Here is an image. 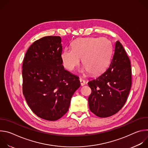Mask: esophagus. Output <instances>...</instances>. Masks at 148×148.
Here are the masks:
<instances>
[{
    "label": "esophagus",
    "mask_w": 148,
    "mask_h": 148,
    "mask_svg": "<svg viewBox=\"0 0 148 148\" xmlns=\"http://www.w3.org/2000/svg\"><path fill=\"white\" fill-rule=\"evenodd\" d=\"M79 82H80V84L81 86H83L86 84V81L82 79H79Z\"/></svg>",
    "instance_id": "1"
}]
</instances>
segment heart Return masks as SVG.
Here are the masks:
<instances>
[{"mask_svg": "<svg viewBox=\"0 0 148 148\" xmlns=\"http://www.w3.org/2000/svg\"><path fill=\"white\" fill-rule=\"evenodd\" d=\"M72 50L64 49L61 54L64 67L73 71L79 64L80 58L84 67L82 73L89 71L91 74H98L106 69L111 61L112 45L105 37H86L75 40L71 45Z\"/></svg>", "mask_w": 148, "mask_h": 148, "instance_id": "1", "label": "heart"}]
</instances>
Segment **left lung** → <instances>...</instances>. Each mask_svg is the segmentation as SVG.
Segmentation results:
<instances>
[{
  "mask_svg": "<svg viewBox=\"0 0 148 148\" xmlns=\"http://www.w3.org/2000/svg\"><path fill=\"white\" fill-rule=\"evenodd\" d=\"M91 89L88 97L90 111L105 118L117 113L125 105L132 85L130 60L119 41L109 67L88 83Z\"/></svg>",
  "mask_w": 148,
  "mask_h": 148,
  "instance_id": "8db88e82",
  "label": "left lung"
}]
</instances>
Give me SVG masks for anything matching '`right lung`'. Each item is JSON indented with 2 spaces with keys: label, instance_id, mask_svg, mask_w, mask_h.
<instances>
[{
  "label": "right lung",
  "instance_id": "1",
  "mask_svg": "<svg viewBox=\"0 0 148 148\" xmlns=\"http://www.w3.org/2000/svg\"><path fill=\"white\" fill-rule=\"evenodd\" d=\"M60 36H46L28 49L22 66L23 93L38 117L56 121L69 110L71 99L80 87L78 77L66 70Z\"/></svg>",
  "mask_w": 148,
  "mask_h": 148
}]
</instances>
